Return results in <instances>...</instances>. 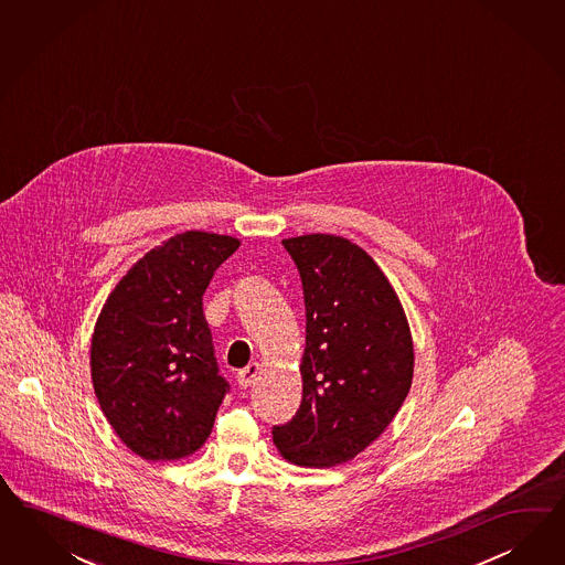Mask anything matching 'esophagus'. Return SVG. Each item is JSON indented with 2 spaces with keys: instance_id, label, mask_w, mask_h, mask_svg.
I'll return each mask as SVG.
<instances>
[{
  "instance_id": "obj_1",
  "label": "esophagus",
  "mask_w": 565,
  "mask_h": 565,
  "mask_svg": "<svg viewBox=\"0 0 565 565\" xmlns=\"http://www.w3.org/2000/svg\"><path fill=\"white\" fill-rule=\"evenodd\" d=\"M258 373L259 363H249L247 367H243V370L237 373V384L242 387L252 386L254 380L258 377Z\"/></svg>"
}]
</instances>
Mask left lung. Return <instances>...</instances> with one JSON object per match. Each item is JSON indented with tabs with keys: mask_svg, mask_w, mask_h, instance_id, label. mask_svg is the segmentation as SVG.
Masks as SVG:
<instances>
[{
	"mask_svg": "<svg viewBox=\"0 0 565 565\" xmlns=\"http://www.w3.org/2000/svg\"><path fill=\"white\" fill-rule=\"evenodd\" d=\"M306 299L303 398L273 427L292 465L337 467L384 434L413 384V339L401 299L365 249L337 235L282 239Z\"/></svg>",
	"mask_w": 565,
	"mask_h": 565,
	"instance_id": "1",
	"label": "left lung"
}]
</instances>
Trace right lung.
<instances>
[{
    "instance_id": "1",
    "label": "right lung",
    "mask_w": 565,
    "mask_h": 565,
    "mask_svg": "<svg viewBox=\"0 0 565 565\" xmlns=\"http://www.w3.org/2000/svg\"><path fill=\"white\" fill-rule=\"evenodd\" d=\"M239 245L228 235L179 233L138 259L98 313L95 394L117 437L145 460H179L209 439L228 384L202 295Z\"/></svg>"
}]
</instances>
